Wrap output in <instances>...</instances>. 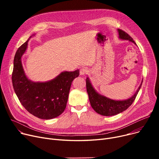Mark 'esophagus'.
Returning a JSON list of instances; mask_svg holds the SVG:
<instances>
[{"label": "esophagus", "mask_w": 159, "mask_h": 159, "mask_svg": "<svg viewBox=\"0 0 159 159\" xmlns=\"http://www.w3.org/2000/svg\"><path fill=\"white\" fill-rule=\"evenodd\" d=\"M88 72V70L87 68H82L80 70V75H85L86 73H87Z\"/></svg>", "instance_id": "34e87169"}]
</instances>
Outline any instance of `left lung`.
Wrapping results in <instances>:
<instances>
[{
  "label": "left lung",
  "mask_w": 159,
  "mask_h": 159,
  "mask_svg": "<svg viewBox=\"0 0 159 159\" xmlns=\"http://www.w3.org/2000/svg\"><path fill=\"white\" fill-rule=\"evenodd\" d=\"M119 38L122 40H128L136 44L135 41L127 33L118 29ZM141 82L138 89L131 97L124 101H115L98 93L91 85L88 77L86 79V89L91 107L98 114L104 116H113L119 114L126 110L132 104L139 93L142 86Z\"/></svg>",
  "instance_id": "1"
}]
</instances>
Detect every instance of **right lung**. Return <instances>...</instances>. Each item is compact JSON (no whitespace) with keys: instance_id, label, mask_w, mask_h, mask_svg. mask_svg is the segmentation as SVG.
Wrapping results in <instances>:
<instances>
[{"instance_id":"right-lung-1","label":"right lung","mask_w":159,"mask_h":159,"mask_svg":"<svg viewBox=\"0 0 159 159\" xmlns=\"http://www.w3.org/2000/svg\"><path fill=\"white\" fill-rule=\"evenodd\" d=\"M30 39L18 48L14 57L13 89L21 104L29 113L39 119H52L64 111L71 83L79 77V70L63 71L55 79L44 82L29 80L25 75L21 58L26 51Z\"/></svg>"}]
</instances>
